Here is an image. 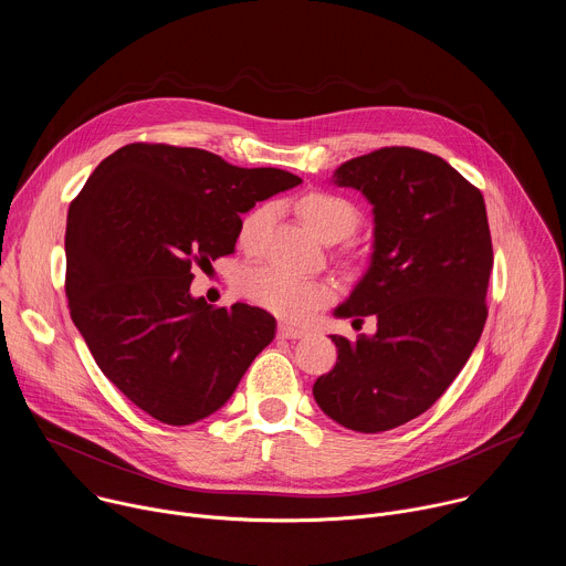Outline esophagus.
<instances>
[{
	"label": "esophagus",
	"instance_id": "34e87169",
	"mask_svg": "<svg viewBox=\"0 0 566 566\" xmlns=\"http://www.w3.org/2000/svg\"><path fill=\"white\" fill-rule=\"evenodd\" d=\"M277 336H280V338H286V340H297V338H304V336H306V332H304V329H300V327L286 325V322H280Z\"/></svg>",
	"mask_w": 566,
	"mask_h": 566
}]
</instances>
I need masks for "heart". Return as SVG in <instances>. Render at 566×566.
<instances>
[{
    "label": "heart",
    "mask_w": 566,
    "mask_h": 566,
    "mask_svg": "<svg viewBox=\"0 0 566 566\" xmlns=\"http://www.w3.org/2000/svg\"><path fill=\"white\" fill-rule=\"evenodd\" d=\"M295 212L302 223L322 241H340L349 237L360 223L358 208L349 199L327 190H308L300 195L295 199ZM269 214L271 212L266 206H258L241 217L237 239L247 251L258 247ZM239 289L251 302L293 322L311 319L315 311L329 304L334 295L332 284L325 280L297 277L271 264L247 269L241 273Z\"/></svg>",
    "instance_id": "heart-1"
}]
</instances>
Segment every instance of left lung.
Here are the masks:
<instances>
[{
  "instance_id": "1",
  "label": "left lung",
  "mask_w": 566,
  "mask_h": 566,
  "mask_svg": "<svg viewBox=\"0 0 566 566\" xmlns=\"http://www.w3.org/2000/svg\"><path fill=\"white\" fill-rule=\"evenodd\" d=\"M332 184L374 206V253L338 317L376 334L332 336L338 360L313 385L336 423L376 434L430 410L486 325L493 241L486 203L441 156L382 147L343 164Z\"/></svg>"
}]
</instances>
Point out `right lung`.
Instances as JSON below:
<instances>
[{"label":"right lung","instance_id":"1","mask_svg":"<svg viewBox=\"0 0 566 566\" xmlns=\"http://www.w3.org/2000/svg\"><path fill=\"white\" fill-rule=\"evenodd\" d=\"M297 184L197 147L132 143L71 201V319L103 374L156 421L190 426L217 412L275 338L260 306L192 297V266L230 255L241 214Z\"/></svg>","mask_w":566,"mask_h":566}]
</instances>
